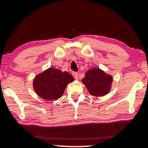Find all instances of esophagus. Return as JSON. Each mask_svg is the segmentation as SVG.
<instances>
[{
  "label": "esophagus",
  "mask_w": 148,
  "mask_h": 148,
  "mask_svg": "<svg viewBox=\"0 0 148 148\" xmlns=\"http://www.w3.org/2000/svg\"><path fill=\"white\" fill-rule=\"evenodd\" d=\"M72 75H73V76H74V79H75L77 80L78 79H79V74H78L77 72H73Z\"/></svg>",
  "instance_id": "34e87169"
}]
</instances>
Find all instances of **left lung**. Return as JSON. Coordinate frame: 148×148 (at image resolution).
Segmentation results:
<instances>
[{"label": "left lung", "mask_w": 148, "mask_h": 148, "mask_svg": "<svg viewBox=\"0 0 148 148\" xmlns=\"http://www.w3.org/2000/svg\"><path fill=\"white\" fill-rule=\"evenodd\" d=\"M82 82L90 94L92 96L102 97L111 90L113 76L98 67H93L86 72Z\"/></svg>", "instance_id": "8db88e82"}]
</instances>
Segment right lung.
Listing matches in <instances>:
<instances>
[{"mask_svg":"<svg viewBox=\"0 0 148 148\" xmlns=\"http://www.w3.org/2000/svg\"><path fill=\"white\" fill-rule=\"evenodd\" d=\"M74 80L69 73L50 67L35 76L33 89L42 99L47 101L57 100L62 96L67 85Z\"/></svg>","mask_w":148,"mask_h":148,"instance_id":"obj_1","label":"right lung"}]
</instances>
